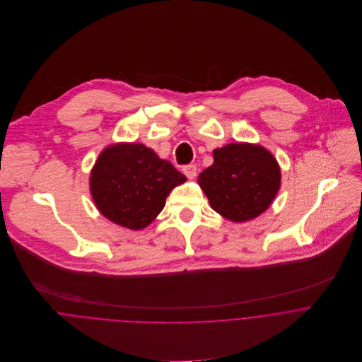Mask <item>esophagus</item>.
<instances>
[{
	"label": "esophagus",
	"mask_w": 362,
	"mask_h": 362,
	"mask_svg": "<svg viewBox=\"0 0 362 362\" xmlns=\"http://www.w3.org/2000/svg\"><path fill=\"white\" fill-rule=\"evenodd\" d=\"M182 173L188 177V178H194L195 173H197V165L195 164H188L182 167Z\"/></svg>",
	"instance_id": "obj_1"
}]
</instances>
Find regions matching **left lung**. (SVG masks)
Here are the masks:
<instances>
[{"instance_id":"obj_1","label":"left lung","mask_w":362,"mask_h":362,"mask_svg":"<svg viewBox=\"0 0 362 362\" xmlns=\"http://www.w3.org/2000/svg\"><path fill=\"white\" fill-rule=\"evenodd\" d=\"M213 160L199 174L198 184L214 211L233 223H244L272 205L281 185V171L266 148L228 144L213 151Z\"/></svg>"}]
</instances>
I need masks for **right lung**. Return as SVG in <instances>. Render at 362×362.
<instances>
[{
  "label": "right lung",
  "mask_w": 362,
  "mask_h": 362,
  "mask_svg": "<svg viewBox=\"0 0 362 362\" xmlns=\"http://www.w3.org/2000/svg\"><path fill=\"white\" fill-rule=\"evenodd\" d=\"M187 177L142 145L119 142L104 148L89 178L98 210L111 223L129 230L148 227L165 198Z\"/></svg>",
  "instance_id": "obj_1"
}]
</instances>
